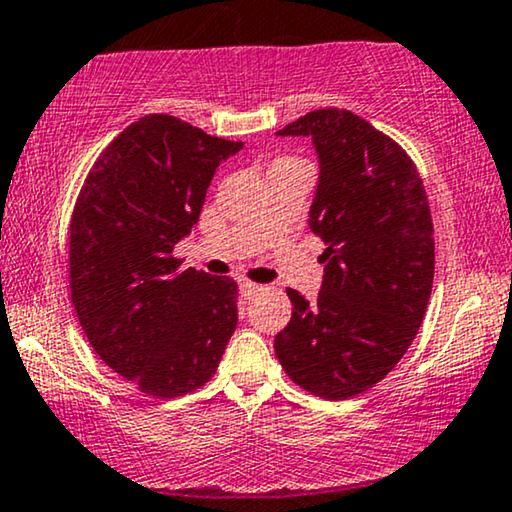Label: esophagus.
<instances>
[{"instance_id":"obj_1","label":"esophagus","mask_w":512,"mask_h":512,"mask_svg":"<svg viewBox=\"0 0 512 512\" xmlns=\"http://www.w3.org/2000/svg\"><path fill=\"white\" fill-rule=\"evenodd\" d=\"M240 291H242L244 298H254L256 293L263 291V286L254 284V282H240Z\"/></svg>"}]
</instances>
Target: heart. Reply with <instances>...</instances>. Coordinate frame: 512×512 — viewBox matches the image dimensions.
<instances>
[{
	"label": "heart",
	"mask_w": 512,
	"mask_h": 512,
	"mask_svg": "<svg viewBox=\"0 0 512 512\" xmlns=\"http://www.w3.org/2000/svg\"><path fill=\"white\" fill-rule=\"evenodd\" d=\"M286 160H291V158H284V160H277V163H286Z\"/></svg>",
	"instance_id": "1"
}]
</instances>
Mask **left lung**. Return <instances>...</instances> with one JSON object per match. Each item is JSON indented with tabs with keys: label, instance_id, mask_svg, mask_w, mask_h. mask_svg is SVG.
Masks as SVG:
<instances>
[{
	"label": "left lung",
	"instance_id": "obj_1",
	"mask_svg": "<svg viewBox=\"0 0 512 512\" xmlns=\"http://www.w3.org/2000/svg\"><path fill=\"white\" fill-rule=\"evenodd\" d=\"M277 135L317 149L310 228L326 270L314 300L286 289L293 312L275 352L298 387L345 401L384 380L422 326L436 265L429 200L408 153L352 111H310Z\"/></svg>",
	"mask_w": 512,
	"mask_h": 512
}]
</instances>
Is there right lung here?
Returning a JSON list of instances; mask_svg holds the SVG:
<instances>
[{
  "mask_svg": "<svg viewBox=\"0 0 512 512\" xmlns=\"http://www.w3.org/2000/svg\"><path fill=\"white\" fill-rule=\"evenodd\" d=\"M242 142L167 114L130 123L100 153L69 223V289L95 354L153 398L216 373L237 326V284L181 270L216 167Z\"/></svg>",
  "mask_w": 512,
  "mask_h": 512,
  "instance_id": "1",
  "label": "right lung"
}]
</instances>
